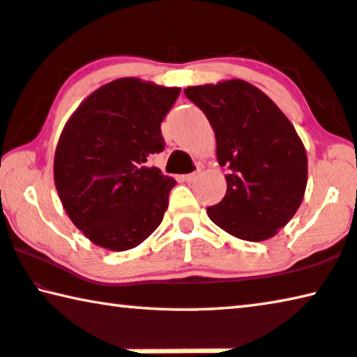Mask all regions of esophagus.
Listing matches in <instances>:
<instances>
[{"label": "esophagus", "mask_w": 357, "mask_h": 357, "mask_svg": "<svg viewBox=\"0 0 357 357\" xmlns=\"http://www.w3.org/2000/svg\"><path fill=\"white\" fill-rule=\"evenodd\" d=\"M197 177H199V172H191V174H186V175H183V180L186 183H191V182H195V180H197Z\"/></svg>", "instance_id": "obj_1"}]
</instances>
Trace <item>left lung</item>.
<instances>
[{"mask_svg":"<svg viewBox=\"0 0 357 357\" xmlns=\"http://www.w3.org/2000/svg\"><path fill=\"white\" fill-rule=\"evenodd\" d=\"M185 96L209 119L227 195L207 207L236 238L259 243L286 227L303 201L308 160L297 130L259 87L243 79L190 86Z\"/></svg>","mask_w":357,"mask_h":357,"instance_id":"8db88e82","label":"left lung"}]
</instances>
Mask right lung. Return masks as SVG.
I'll use <instances>...</instances> for the list:
<instances>
[{
    "instance_id": "1",
    "label": "right lung",
    "mask_w": 357,
    "mask_h": 357,
    "mask_svg": "<svg viewBox=\"0 0 357 357\" xmlns=\"http://www.w3.org/2000/svg\"><path fill=\"white\" fill-rule=\"evenodd\" d=\"M180 87L119 78L98 87L65 124L54 182L65 212L96 245L137 248L162 222L172 177L146 167L164 150L161 123Z\"/></svg>"
}]
</instances>
